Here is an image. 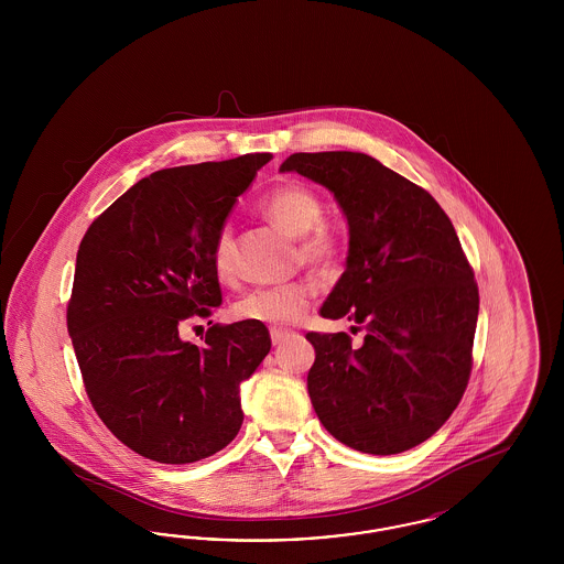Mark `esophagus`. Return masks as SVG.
I'll list each match as a JSON object with an SVG mask.
<instances>
[{
    "label": "esophagus",
    "mask_w": 564,
    "mask_h": 564,
    "mask_svg": "<svg viewBox=\"0 0 564 564\" xmlns=\"http://www.w3.org/2000/svg\"><path fill=\"white\" fill-rule=\"evenodd\" d=\"M290 336H292L290 329H283V327H272V329H270V340H272V345L285 343Z\"/></svg>",
    "instance_id": "esophagus-1"
}]
</instances>
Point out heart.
Segmentation results:
<instances>
[{"label":"heart","instance_id":"b5f03b06","mask_svg":"<svg viewBox=\"0 0 564 564\" xmlns=\"http://www.w3.org/2000/svg\"><path fill=\"white\" fill-rule=\"evenodd\" d=\"M262 212L297 242V260L317 270H329L336 260L340 245L336 235L323 226L322 198L306 186L288 184L270 192L262 200ZM214 267L219 279L228 281L237 272L235 237L230 228H224L214 247ZM315 290L308 281H294L279 288L253 290L232 306V315L239 322L290 325L308 308Z\"/></svg>","mask_w":564,"mask_h":564}]
</instances>
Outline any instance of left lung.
<instances>
[{"instance_id": "obj_1", "label": "left lung", "mask_w": 564, "mask_h": 564, "mask_svg": "<svg viewBox=\"0 0 564 564\" xmlns=\"http://www.w3.org/2000/svg\"><path fill=\"white\" fill-rule=\"evenodd\" d=\"M281 171L322 184L349 224L347 269L322 317H347L350 336L308 332L313 408L338 442L398 455L453 414L471 372L478 285L455 226L427 189L361 152L292 154Z\"/></svg>"}]
</instances>
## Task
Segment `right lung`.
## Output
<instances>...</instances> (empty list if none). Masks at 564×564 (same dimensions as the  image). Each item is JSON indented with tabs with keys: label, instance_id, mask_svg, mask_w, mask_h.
Listing matches in <instances>:
<instances>
[{
	"label": "right lung",
	"instance_id": "obj_1",
	"mask_svg": "<svg viewBox=\"0 0 564 564\" xmlns=\"http://www.w3.org/2000/svg\"><path fill=\"white\" fill-rule=\"evenodd\" d=\"M270 159L156 171L82 239L67 329L88 400L137 455L194 463L241 430V382L269 355L267 325L215 323L203 349L182 340V327L221 304L215 239Z\"/></svg>",
	"mask_w": 564,
	"mask_h": 564
}]
</instances>
